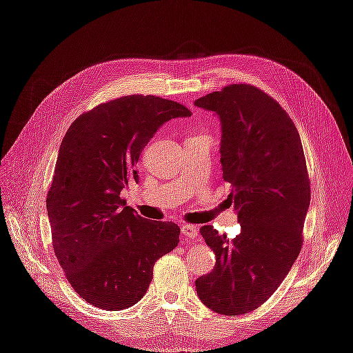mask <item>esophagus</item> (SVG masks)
Listing matches in <instances>:
<instances>
[{"instance_id":"34e87169","label":"esophagus","mask_w":353,"mask_h":353,"mask_svg":"<svg viewBox=\"0 0 353 353\" xmlns=\"http://www.w3.org/2000/svg\"><path fill=\"white\" fill-rule=\"evenodd\" d=\"M181 232H183L187 239H196L199 236V230L194 225H188V223L181 227Z\"/></svg>"}]
</instances>
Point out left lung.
Here are the masks:
<instances>
[{"mask_svg":"<svg viewBox=\"0 0 353 353\" xmlns=\"http://www.w3.org/2000/svg\"><path fill=\"white\" fill-rule=\"evenodd\" d=\"M194 104L221 121L222 178L241 227L232 240L200 228L216 263L196 290L216 314H248L280 287L302 249L311 201L302 141L287 112L253 85L232 83Z\"/></svg>","mask_w":353,"mask_h":353,"instance_id":"left-lung-1","label":"left lung"}]
</instances>
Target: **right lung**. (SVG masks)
I'll use <instances>...</instances> for the list:
<instances>
[{
    "mask_svg": "<svg viewBox=\"0 0 353 353\" xmlns=\"http://www.w3.org/2000/svg\"><path fill=\"white\" fill-rule=\"evenodd\" d=\"M187 116L179 103L125 95L81 114L63 138L47 194L52 248L73 290L95 307L140 302L156 261L176 248V223L140 216L121 191L138 183L137 162L159 128Z\"/></svg>",
    "mask_w": 353,
    "mask_h": 353,
    "instance_id": "obj_1",
    "label": "right lung"
}]
</instances>
